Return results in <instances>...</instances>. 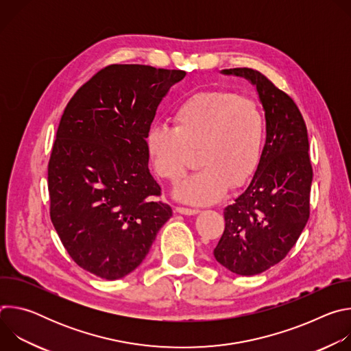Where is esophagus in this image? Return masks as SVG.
<instances>
[{"label": "esophagus", "instance_id": "34e87169", "mask_svg": "<svg viewBox=\"0 0 351 351\" xmlns=\"http://www.w3.org/2000/svg\"><path fill=\"white\" fill-rule=\"evenodd\" d=\"M175 211L179 214H183V215H195L199 213L197 208H187V207H180V206L175 207Z\"/></svg>", "mask_w": 351, "mask_h": 351}]
</instances>
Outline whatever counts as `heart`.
<instances>
[{"label":"heart","instance_id":"heart-1","mask_svg":"<svg viewBox=\"0 0 351 351\" xmlns=\"http://www.w3.org/2000/svg\"><path fill=\"white\" fill-rule=\"evenodd\" d=\"M172 128L153 126L145 136L147 153L156 173L178 180L198 149L202 169L175 189L182 202L208 206L223 197L229 184L243 186L261 164L265 115L253 99L230 90H202L184 97L173 108Z\"/></svg>","mask_w":351,"mask_h":351}]
</instances>
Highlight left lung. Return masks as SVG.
I'll return each mask as SVG.
<instances>
[{"instance_id":"left-lung-1","label":"left lung","mask_w":351,"mask_h":351,"mask_svg":"<svg viewBox=\"0 0 351 351\" xmlns=\"http://www.w3.org/2000/svg\"><path fill=\"white\" fill-rule=\"evenodd\" d=\"M222 73L252 82L265 111L261 164L248 187L223 210L225 230L214 248L221 265L236 275L252 276L280 263L310 218L308 134L291 97L261 72L233 68Z\"/></svg>"}]
</instances>
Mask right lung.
I'll use <instances>...</instances> for the list:
<instances>
[{"instance_id":"add662e5","label":"right lung","mask_w":351,"mask_h":351,"mask_svg":"<svg viewBox=\"0 0 351 351\" xmlns=\"http://www.w3.org/2000/svg\"><path fill=\"white\" fill-rule=\"evenodd\" d=\"M184 71L114 64L71 98L48 162L49 217L71 258L107 280L134 271L172 208L148 169L145 136Z\"/></svg>"}]
</instances>
